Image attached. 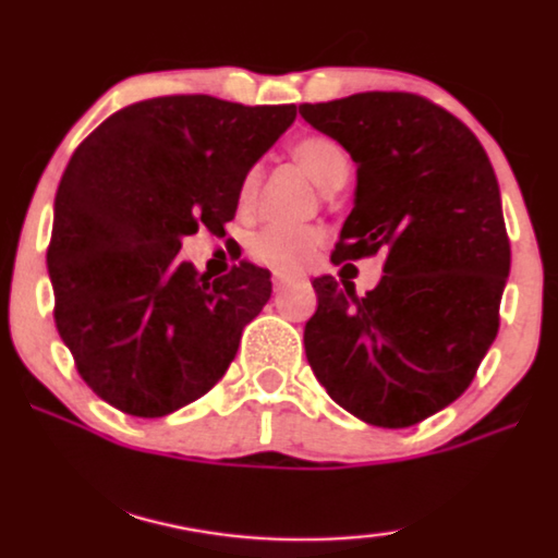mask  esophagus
<instances>
[{
  "label": "esophagus",
  "instance_id": "1",
  "mask_svg": "<svg viewBox=\"0 0 558 558\" xmlns=\"http://www.w3.org/2000/svg\"><path fill=\"white\" fill-rule=\"evenodd\" d=\"M271 281H274V292H281V289H284L292 279H289V277H281V274H274V279H271Z\"/></svg>",
  "mask_w": 558,
  "mask_h": 558
}]
</instances>
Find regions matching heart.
<instances>
[{"instance_id": "b5f03b06", "label": "heart", "mask_w": 558, "mask_h": 558, "mask_svg": "<svg viewBox=\"0 0 558 558\" xmlns=\"http://www.w3.org/2000/svg\"><path fill=\"white\" fill-rule=\"evenodd\" d=\"M292 158L305 169L325 192L341 190L351 173V158L338 141L328 135H302L292 143ZM262 169L251 166L238 184V207L248 209L258 197ZM323 233L313 226H266L251 238L248 253L253 262L274 271L292 274L313 256Z\"/></svg>"}]
</instances>
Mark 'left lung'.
Instances as JSON below:
<instances>
[{
	"mask_svg": "<svg viewBox=\"0 0 558 558\" xmlns=\"http://www.w3.org/2000/svg\"><path fill=\"white\" fill-rule=\"evenodd\" d=\"M300 114L356 161L330 262L385 256L366 296L351 281H313L307 361L359 421L410 428L466 392L500 328L510 241L495 169L464 122L410 92H361Z\"/></svg>",
	"mask_w": 558,
	"mask_h": 558,
	"instance_id": "obj_1",
	"label": "left lung"
}]
</instances>
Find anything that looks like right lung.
<instances>
[{
    "label": "right lung",
    "instance_id": "right-lung-1",
    "mask_svg": "<svg viewBox=\"0 0 558 558\" xmlns=\"http://www.w3.org/2000/svg\"><path fill=\"white\" fill-rule=\"evenodd\" d=\"M294 118V105L171 94L110 114L74 150L48 245L53 317L112 408L163 417L228 372L271 274L241 262L209 281L177 253L199 228L226 235L243 173Z\"/></svg>",
    "mask_w": 558,
    "mask_h": 558
}]
</instances>
